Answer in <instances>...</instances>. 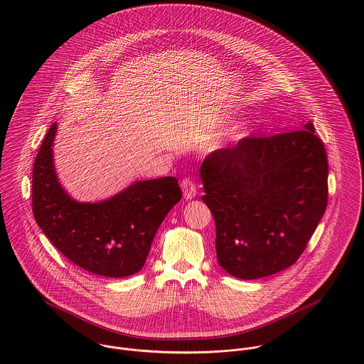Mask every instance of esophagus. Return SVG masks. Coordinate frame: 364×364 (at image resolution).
<instances>
[{
  "mask_svg": "<svg viewBox=\"0 0 364 364\" xmlns=\"http://www.w3.org/2000/svg\"><path fill=\"white\" fill-rule=\"evenodd\" d=\"M182 191H183V198L186 200L193 199L196 196V193H198L196 182L192 178H183L182 179Z\"/></svg>",
  "mask_w": 364,
  "mask_h": 364,
  "instance_id": "1",
  "label": "esophagus"
}]
</instances>
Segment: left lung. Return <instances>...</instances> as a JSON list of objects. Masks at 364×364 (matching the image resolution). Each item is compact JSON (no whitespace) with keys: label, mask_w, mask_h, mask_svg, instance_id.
I'll list each match as a JSON object with an SVG mask.
<instances>
[{"label":"left lung","mask_w":364,"mask_h":364,"mask_svg":"<svg viewBox=\"0 0 364 364\" xmlns=\"http://www.w3.org/2000/svg\"><path fill=\"white\" fill-rule=\"evenodd\" d=\"M314 124L248 136L208 154L200 169L220 266L252 280L301 257L328 203V156Z\"/></svg>","instance_id":"1"}]
</instances>
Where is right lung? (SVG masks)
<instances>
[{"label":"right lung","instance_id":"add662e5","mask_svg":"<svg viewBox=\"0 0 364 364\" xmlns=\"http://www.w3.org/2000/svg\"><path fill=\"white\" fill-rule=\"evenodd\" d=\"M53 123L35 158L32 210L53 245L87 272L124 277L137 273L149 257L156 230L182 198L178 179L139 181L100 203L73 200L53 166Z\"/></svg>","mask_w":364,"mask_h":364}]
</instances>
